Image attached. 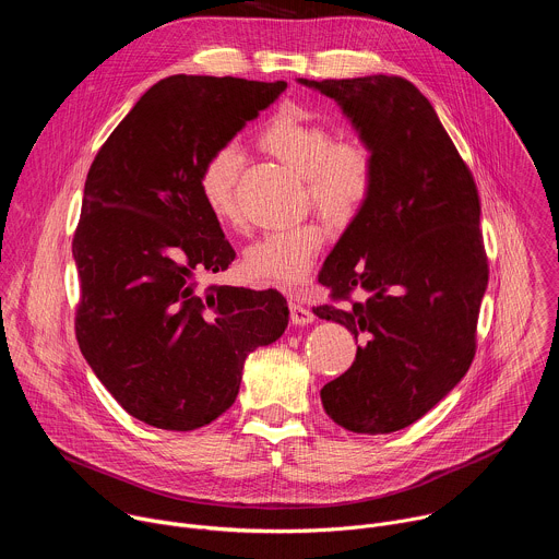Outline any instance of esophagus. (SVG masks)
Instances as JSON below:
<instances>
[{"label":"esophagus","instance_id":"1","mask_svg":"<svg viewBox=\"0 0 559 559\" xmlns=\"http://www.w3.org/2000/svg\"><path fill=\"white\" fill-rule=\"evenodd\" d=\"M289 318H292V323L294 325H309V323H313V311L309 309V307H305V305H300V302H292L289 305Z\"/></svg>","mask_w":559,"mask_h":559}]
</instances>
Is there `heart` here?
I'll return each instance as SVG.
<instances>
[{
  "mask_svg": "<svg viewBox=\"0 0 559 559\" xmlns=\"http://www.w3.org/2000/svg\"><path fill=\"white\" fill-rule=\"evenodd\" d=\"M261 145L305 177L313 205L336 225L354 221L373 192L376 164L369 147L354 141L336 143L330 126L298 106L281 108L265 123ZM238 170L241 150L234 143L210 152L199 170V194L223 225L241 223L236 201ZM325 241L328 227L318 221L272 229L243 252V270L257 283L296 289L307 281Z\"/></svg>",
  "mask_w": 559,
  "mask_h": 559,
  "instance_id": "b5f03b06",
  "label": "heart"
}]
</instances>
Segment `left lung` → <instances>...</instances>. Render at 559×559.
<instances>
[{
    "instance_id": "1",
    "label": "left lung",
    "mask_w": 559,
    "mask_h": 559,
    "mask_svg": "<svg viewBox=\"0 0 559 559\" xmlns=\"http://www.w3.org/2000/svg\"><path fill=\"white\" fill-rule=\"evenodd\" d=\"M298 84L334 99L376 164V186L330 252L334 300L316 316L345 325L354 365L321 389L328 416L354 433H391L431 412L462 380L489 283L475 181L429 99L403 76Z\"/></svg>"
}]
</instances>
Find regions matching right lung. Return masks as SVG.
Listing matches in <instances>:
<instances>
[{"label": "right lung", "mask_w": 559, "mask_h": 559, "mask_svg": "<svg viewBox=\"0 0 559 559\" xmlns=\"http://www.w3.org/2000/svg\"><path fill=\"white\" fill-rule=\"evenodd\" d=\"M285 88L162 79L91 166L72 238L76 343L115 401L150 427L192 431L216 420L236 401L248 354L287 328L276 289L197 283L236 257L199 194V170Z\"/></svg>", "instance_id": "add662e5"}]
</instances>
